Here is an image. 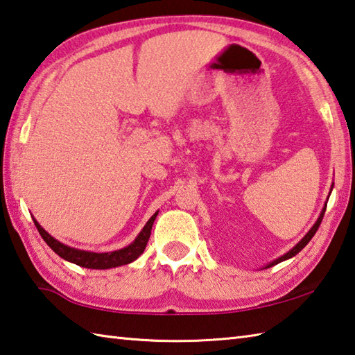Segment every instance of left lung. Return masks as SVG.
<instances>
[{
  "label": "left lung",
  "instance_id": "left-lung-1",
  "mask_svg": "<svg viewBox=\"0 0 355 355\" xmlns=\"http://www.w3.org/2000/svg\"><path fill=\"white\" fill-rule=\"evenodd\" d=\"M324 211H326V205H324V209H323V211H322V215H320V218L317 219V223L315 224H313V227H312V229L309 230V232H307V235L302 239V241H300V243L295 245V247H293V249L292 250H289V252H287L286 253V255H283L282 258H278V259H275V261H273V263H270L269 266H267V267H272V266H275V264H278V263H282V261H284V259H289V258H292V257H295L297 255V253L300 252V250H303L304 249V245L307 244V243H309V241L312 239V236L313 235H315V233H317V230H318V227H320V224H322V220H323V216H324Z\"/></svg>",
  "mask_w": 355,
  "mask_h": 355
}]
</instances>
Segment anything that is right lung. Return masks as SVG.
<instances>
[{
  "instance_id": "add662e5",
  "label": "right lung",
  "mask_w": 355,
  "mask_h": 355,
  "mask_svg": "<svg viewBox=\"0 0 355 355\" xmlns=\"http://www.w3.org/2000/svg\"><path fill=\"white\" fill-rule=\"evenodd\" d=\"M156 216L157 213H155V215L150 218L148 223H146V225L144 227V230L139 233V236L136 238L135 243L130 244L128 247H125L122 250H116L111 253H94V252L72 249V247L64 245L62 243H58L57 239H53L35 219H33V223H35V227L38 229L40 235H42V238L46 241V244H48L58 257H62L66 261H71V263L77 264L80 267H88V269H111V267L130 264L131 261H135L137 257L142 255V252L146 247V243H148L150 239L153 223H155Z\"/></svg>"
}]
</instances>
